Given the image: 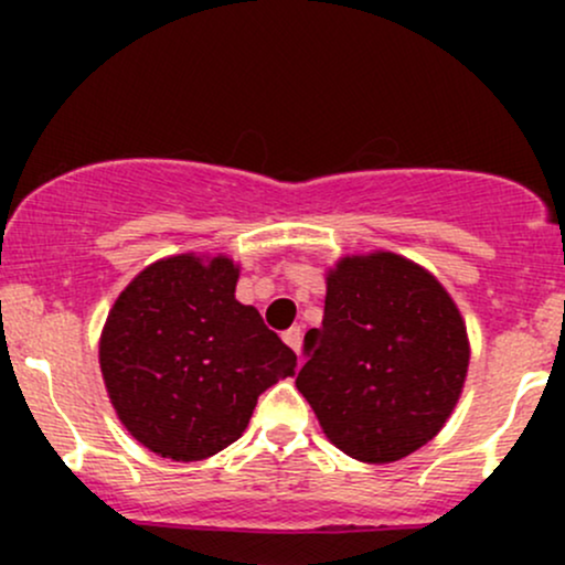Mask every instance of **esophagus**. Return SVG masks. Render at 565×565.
<instances>
[{
	"mask_svg": "<svg viewBox=\"0 0 565 565\" xmlns=\"http://www.w3.org/2000/svg\"><path fill=\"white\" fill-rule=\"evenodd\" d=\"M284 342H287V345L295 350V353H300V350H302V329L300 327L287 329V332H284Z\"/></svg>",
	"mask_w": 565,
	"mask_h": 565,
	"instance_id": "obj_1",
	"label": "esophagus"
}]
</instances>
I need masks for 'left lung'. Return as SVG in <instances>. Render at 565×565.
<instances>
[{
    "label": "left lung",
    "mask_w": 565,
    "mask_h": 565,
    "mask_svg": "<svg viewBox=\"0 0 565 565\" xmlns=\"http://www.w3.org/2000/svg\"><path fill=\"white\" fill-rule=\"evenodd\" d=\"M297 391L337 449L395 462L438 436L470 364L462 316L417 263L393 252L342 257L319 329L305 334Z\"/></svg>",
    "instance_id": "left-lung-1"
}]
</instances>
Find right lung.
<instances>
[{
  "mask_svg": "<svg viewBox=\"0 0 565 565\" xmlns=\"http://www.w3.org/2000/svg\"><path fill=\"white\" fill-rule=\"evenodd\" d=\"M225 255H174L140 270L108 313L100 372L121 425L146 449L196 462L242 438L260 393L297 366Z\"/></svg>",
  "mask_w": 565,
  "mask_h": 565,
  "instance_id": "add662e5",
  "label": "right lung"
}]
</instances>
